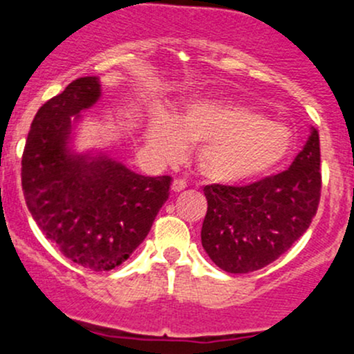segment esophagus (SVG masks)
<instances>
[{
	"label": "esophagus",
	"mask_w": 354,
	"mask_h": 354,
	"mask_svg": "<svg viewBox=\"0 0 354 354\" xmlns=\"http://www.w3.org/2000/svg\"><path fill=\"white\" fill-rule=\"evenodd\" d=\"M186 188V181L185 180H174L173 185H171V189L174 191V193H180V191H183Z\"/></svg>",
	"instance_id": "esophagus-1"
}]
</instances>
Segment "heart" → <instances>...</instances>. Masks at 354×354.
<instances>
[{
	"instance_id": "heart-1",
	"label": "heart",
	"mask_w": 354,
	"mask_h": 354,
	"mask_svg": "<svg viewBox=\"0 0 354 354\" xmlns=\"http://www.w3.org/2000/svg\"><path fill=\"white\" fill-rule=\"evenodd\" d=\"M149 145L165 161H180L186 145H198V169L206 180L236 185L268 174L293 148L286 124L228 100L191 101L174 121L151 126Z\"/></svg>"
}]
</instances>
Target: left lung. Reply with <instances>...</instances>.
I'll list each match as a JSON object with an SVG mask.
<instances>
[{"label":"left lung","mask_w":354,"mask_h":354,"mask_svg":"<svg viewBox=\"0 0 354 354\" xmlns=\"http://www.w3.org/2000/svg\"><path fill=\"white\" fill-rule=\"evenodd\" d=\"M319 135L284 171L245 186L206 185L201 243L226 273L258 271L286 253L310 228L321 196Z\"/></svg>","instance_id":"left-lung-1"}]
</instances>
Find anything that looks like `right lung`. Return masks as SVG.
I'll use <instances>...</instances> for the list:
<instances>
[{"label": "right lung", "instance_id": "obj_1", "mask_svg": "<svg viewBox=\"0 0 354 354\" xmlns=\"http://www.w3.org/2000/svg\"><path fill=\"white\" fill-rule=\"evenodd\" d=\"M98 98V78L84 76L38 109L24 145L21 186L31 216L61 254L109 271L143 243L168 200L171 176H141L103 154L68 149L71 116Z\"/></svg>", "mask_w": 354, "mask_h": 354}]
</instances>
